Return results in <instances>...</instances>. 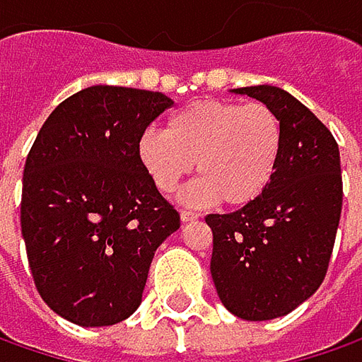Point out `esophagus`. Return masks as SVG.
Returning <instances> with one entry per match:
<instances>
[{
    "label": "esophagus",
    "instance_id": "34e87169",
    "mask_svg": "<svg viewBox=\"0 0 362 362\" xmlns=\"http://www.w3.org/2000/svg\"><path fill=\"white\" fill-rule=\"evenodd\" d=\"M199 218L197 212H192V210H181V220L183 222H194V220Z\"/></svg>",
    "mask_w": 362,
    "mask_h": 362
}]
</instances>
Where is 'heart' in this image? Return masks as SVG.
Masks as SVG:
<instances>
[{"label": "heart", "instance_id": "1", "mask_svg": "<svg viewBox=\"0 0 362 362\" xmlns=\"http://www.w3.org/2000/svg\"><path fill=\"white\" fill-rule=\"evenodd\" d=\"M282 129L262 103L195 100L168 117L167 129H146L138 158L152 183L170 194L194 170L204 175L181 199L247 206L270 185L280 160Z\"/></svg>", "mask_w": 362, "mask_h": 362}]
</instances>
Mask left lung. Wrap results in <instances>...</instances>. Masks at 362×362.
Here are the masks:
<instances>
[{
  "label": "left lung",
  "mask_w": 362,
  "mask_h": 362,
  "mask_svg": "<svg viewBox=\"0 0 362 362\" xmlns=\"http://www.w3.org/2000/svg\"><path fill=\"white\" fill-rule=\"evenodd\" d=\"M270 107L282 150L270 185L230 214H208L210 272L222 305L249 322L276 320L311 297L325 278L342 212L340 150L329 129L293 94L233 88Z\"/></svg>",
  "instance_id": "1"
}]
</instances>
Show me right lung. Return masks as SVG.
Instances as JSON below:
<instances>
[{
  "label": "right lung",
  "mask_w": 362,
  "mask_h": 362,
  "mask_svg": "<svg viewBox=\"0 0 362 362\" xmlns=\"http://www.w3.org/2000/svg\"><path fill=\"white\" fill-rule=\"evenodd\" d=\"M163 92L90 86L42 123L22 179L20 222L42 300L67 322L103 327L142 303L154 251L179 226L138 158Z\"/></svg>",
  "instance_id": "add662e5"
}]
</instances>
